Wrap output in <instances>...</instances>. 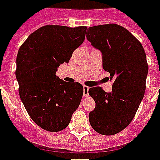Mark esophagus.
<instances>
[{"label":"esophagus","instance_id":"1","mask_svg":"<svg viewBox=\"0 0 160 160\" xmlns=\"http://www.w3.org/2000/svg\"><path fill=\"white\" fill-rule=\"evenodd\" d=\"M84 93H83V96H84V98H87V97H88V87L86 86V85H84Z\"/></svg>","mask_w":160,"mask_h":160}]
</instances>
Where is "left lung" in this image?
Instances as JSON below:
<instances>
[{"instance_id":"obj_1","label":"left lung","mask_w":160,"mask_h":160,"mask_svg":"<svg viewBox=\"0 0 160 160\" xmlns=\"http://www.w3.org/2000/svg\"><path fill=\"white\" fill-rule=\"evenodd\" d=\"M88 29L87 39L102 52L103 69L114 81L111 92L101 87L89 88L96 106L88 119L97 132L110 136L133 119L145 94L148 64L142 44L126 28L111 23Z\"/></svg>"}]
</instances>
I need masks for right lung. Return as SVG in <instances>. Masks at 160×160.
I'll list each match as a JSON object with an SVG mask.
<instances>
[{"mask_svg": "<svg viewBox=\"0 0 160 160\" xmlns=\"http://www.w3.org/2000/svg\"><path fill=\"white\" fill-rule=\"evenodd\" d=\"M87 27H41L18 49L16 79L18 92L31 119L43 129L59 132L68 127L82 98V84L56 76L61 64L84 41Z\"/></svg>", "mask_w": 160, "mask_h": 160, "instance_id": "add662e5", "label": "right lung"}]
</instances>
